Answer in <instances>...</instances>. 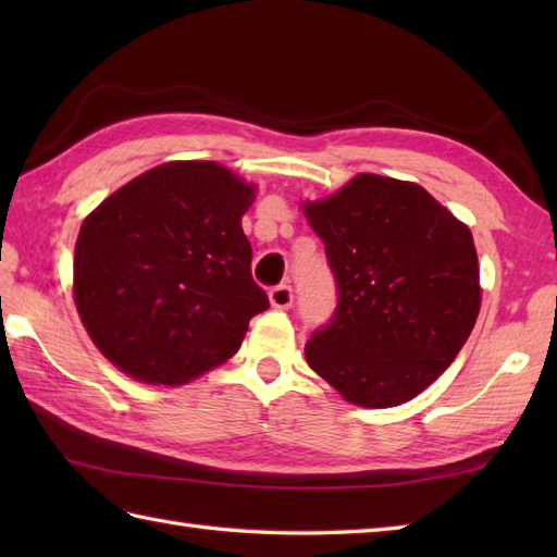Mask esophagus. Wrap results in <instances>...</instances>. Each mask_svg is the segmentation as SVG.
I'll list each match as a JSON object with an SVG mask.
<instances>
[{
    "instance_id": "obj_1",
    "label": "esophagus",
    "mask_w": 557,
    "mask_h": 557,
    "mask_svg": "<svg viewBox=\"0 0 557 557\" xmlns=\"http://www.w3.org/2000/svg\"><path fill=\"white\" fill-rule=\"evenodd\" d=\"M270 304H272V309L287 311L289 306L294 304V292H292V287H289V285L272 287V289H270Z\"/></svg>"
}]
</instances>
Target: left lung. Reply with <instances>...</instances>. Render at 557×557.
I'll return each mask as SVG.
<instances>
[{"mask_svg": "<svg viewBox=\"0 0 557 557\" xmlns=\"http://www.w3.org/2000/svg\"><path fill=\"white\" fill-rule=\"evenodd\" d=\"M325 244L337 309L306 361L347 401L397 407L465 347L481 309L479 258L465 222L419 184L359 174L304 203Z\"/></svg>", "mask_w": 557, "mask_h": 557, "instance_id": "left-lung-1", "label": "left lung"}]
</instances>
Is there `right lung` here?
Instances as JSON below:
<instances>
[{
  "label": "right lung",
  "instance_id": "1",
  "mask_svg": "<svg viewBox=\"0 0 557 557\" xmlns=\"http://www.w3.org/2000/svg\"><path fill=\"white\" fill-rule=\"evenodd\" d=\"M253 186L218 162H168L81 224L74 299L90 339L144 383L184 385L227 361L270 301L242 230Z\"/></svg>",
  "mask_w": 557,
  "mask_h": 557
}]
</instances>
